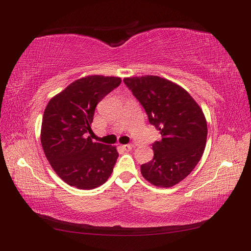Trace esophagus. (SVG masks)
<instances>
[{
  "mask_svg": "<svg viewBox=\"0 0 251 251\" xmlns=\"http://www.w3.org/2000/svg\"><path fill=\"white\" fill-rule=\"evenodd\" d=\"M122 148H123V150H125V151H130L132 149V146L131 145H123Z\"/></svg>",
  "mask_w": 251,
  "mask_h": 251,
  "instance_id": "1",
  "label": "esophagus"
}]
</instances>
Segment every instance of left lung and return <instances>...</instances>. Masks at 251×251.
I'll use <instances>...</instances> for the list:
<instances>
[{
    "mask_svg": "<svg viewBox=\"0 0 251 251\" xmlns=\"http://www.w3.org/2000/svg\"><path fill=\"white\" fill-rule=\"evenodd\" d=\"M124 83L162 136L152 145V161L141 165L143 178L158 188L174 186L190 175L204 153L207 122L202 110L169 79L145 75L125 77Z\"/></svg>",
    "mask_w": 251,
    "mask_h": 251,
    "instance_id": "obj_1",
    "label": "left lung"
}]
</instances>
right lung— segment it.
I'll list each match as a JSON object with an SVG mask.
<instances>
[{"instance_id": "right-lung-1", "label": "right lung", "mask_w": 251, "mask_h": 251, "mask_svg": "<svg viewBox=\"0 0 251 251\" xmlns=\"http://www.w3.org/2000/svg\"><path fill=\"white\" fill-rule=\"evenodd\" d=\"M121 77L88 75L54 96L44 111L41 143L55 173L81 190L98 188L109 179L119 157L116 148L94 142L96 105L121 84Z\"/></svg>"}]
</instances>
